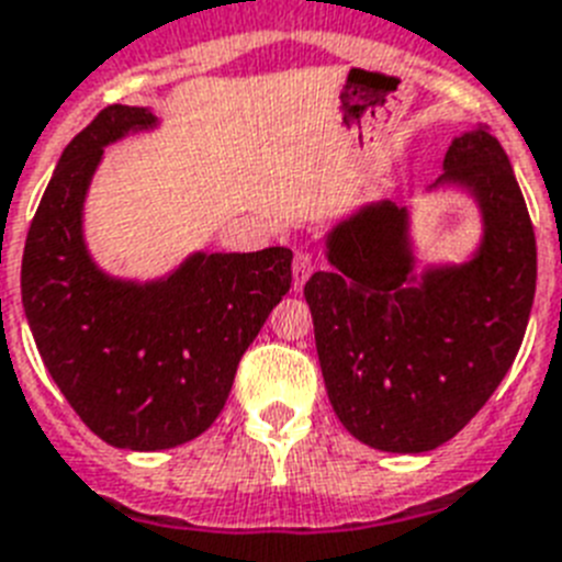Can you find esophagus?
<instances>
[{
	"label": "esophagus",
	"instance_id": "esophagus-1",
	"mask_svg": "<svg viewBox=\"0 0 562 562\" xmlns=\"http://www.w3.org/2000/svg\"><path fill=\"white\" fill-rule=\"evenodd\" d=\"M313 270H315L313 256H310L306 249H299V252H295V261H292V281H295L292 286H295V292L304 290L306 278L313 276Z\"/></svg>",
	"mask_w": 562,
	"mask_h": 562
}]
</instances>
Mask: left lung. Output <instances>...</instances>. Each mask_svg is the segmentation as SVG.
<instances>
[{
  "mask_svg": "<svg viewBox=\"0 0 562 562\" xmlns=\"http://www.w3.org/2000/svg\"><path fill=\"white\" fill-rule=\"evenodd\" d=\"M440 184L481 210L469 261L415 272L409 210L375 201L329 229L333 270L304 286L329 404L381 452L452 440L509 372L535 301V227L501 142L486 127L460 133Z\"/></svg>",
  "mask_w": 562,
  "mask_h": 562,
  "instance_id": "8db88e82",
  "label": "left lung"
}]
</instances>
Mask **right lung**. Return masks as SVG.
I'll return each instance as SVG.
<instances>
[{
    "mask_svg": "<svg viewBox=\"0 0 562 562\" xmlns=\"http://www.w3.org/2000/svg\"><path fill=\"white\" fill-rule=\"evenodd\" d=\"M147 108L110 104L67 144L22 256V304L47 372L93 435L158 452L210 429L235 369L292 284V249L193 252L138 284L90 258L81 210L104 147L153 131Z\"/></svg>",
    "mask_w": 562,
    "mask_h": 562,
    "instance_id": "obj_1",
    "label": "right lung"
}]
</instances>
